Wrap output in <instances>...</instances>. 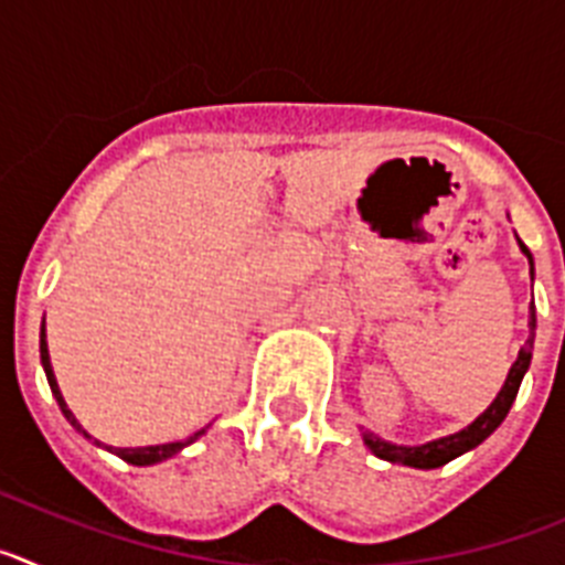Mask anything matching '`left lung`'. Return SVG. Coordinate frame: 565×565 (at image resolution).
I'll return each instance as SVG.
<instances>
[{"label": "left lung", "mask_w": 565, "mask_h": 565, "mask_svg": "<svg viewBox=\"0 0 565 565\" xmlns=\"http://www.w3.org/2000/svg\"><path fill=\"white\" fill-rule=\"evenodd\" d=\"M518 243H521V239H518ZM521 252L526 254L529 266H532V254H529V248L523 246V243H521ZM532 271H535V268H532ZM529 328H532V337H529L526 344L521 348L515 364L509 367V376H507V382H503L498 398L489 404L487 411H483L476 422L469 424L467 430L456 433V436L438 438V441L422 444V447H396V444H387V441H382V438H376L367 433V436H364L367 450H371L373 456L384 458V461L404 463V467L436 469V467H444L447 461H452V458H458L461 452L478 447V444H481L487 436H492V433L498 430V424L507 418L509 407H512V402H515V396H518V387H521V382H523V373H526L529 362H532V344H535V302H532V313H529Z\"/></svg>", "instance_id": "left-lung-1"}]
</instances>
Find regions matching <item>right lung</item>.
Masks as SVG:
<instances>
[{"mask_svg": "<svg viewBox=\"0 0 565 565\" xmlns=\"http://www.w3.org/2000/svg\"><path fill=\"white\" fill-rule=\"evenodd\" d=\"M39 351H42V364H44V373H47L50 391H53V396H56V402H58V407H62L64 418H67V422L73 424V427H76V430L82 433L84 438H89L87 433L82 430V424L76 422V416H73V413L67 411V404H64V398H62V391H58L56 376H53V367H50V353H47V342H44V328H42V339H39ZM198 436H203V430L194 433V436L186 438V441L158 444V447H135V450H124V447H115V450H109V452H115V456L124 458V461H127V463H135V467H147V463H158V461H163V458H172L174 452H181L183 447H186V444H192Z\"/></svg>", "mask_w": 565, "mask_h": 565, "instance_id": "right-lung-1", "label": "right lung"}]
</instances>
